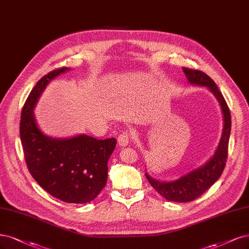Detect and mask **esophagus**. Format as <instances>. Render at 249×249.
I'll return each instance as SVG.
<instances>
[{
  "instance_id": "1",
  "label": "esophagus",
  "mask_w": 249,
  "mask_h": 249,
  "mask_svg": "<svg viewBox=\"0 0 249 249\" xmlns=\"http://www.w3.org/2000/svg\"><path fill=\"white\" fill-rule=\"evenodd\" d=\"M130 134H127V133H122L121 135L118 136V138H117V142H118V145L119 146H123V147H124V146H127L128 145V143H130Z\"/></svg>"
}]
</instances>
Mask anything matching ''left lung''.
Instances as JSON below:
<instances>
[{
    "label": "left lung",
    "instance_id": "8db88e82",
    "mask_svg": "<svg viewBox=\"0 0 249 249\" xmlns=\"http://www.w3.org/2000/svg\"><path fill=\"white\" fill-rule=\"evenodd\" d=\"M187 81L193 85L207 88L218 101L222 116L224 127L217 148L213 156L202 166L194 169L173 181H160L145 173L151 186L162 198L171 202H191L199 198L209 187L216 182L225 169L228 158V146L231 134V113L227 102L215 84L208 75L202 71L182 68Z\"/></svg>",
    "mask_w": 249,
    "mask_h": 249
}]
</instances>
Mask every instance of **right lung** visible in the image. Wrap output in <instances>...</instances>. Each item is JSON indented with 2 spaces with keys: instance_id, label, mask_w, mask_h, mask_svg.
Masks as SVG:
<instances>
[{
  "instance_id": "right-lung-1",
  "label": "right lung",
  "mask_w": 249,
  "mask_h": 249,
  "mask_svg": "<svg viewBox=\"0 0 249 249\" xmlns=\"http://www.w3.org/2000/svg\"><path fill=\"white\" fill-rule=\"evenodd\" d=\"M69 70L51 71L34 87L21 111L20 140L30 173L43 190L66 203L85 204L106 185L107 162L116 139L98 140L85 134L53 138L40 130L34 113L48 83Z\"/></svg>"
}]
</instances>
